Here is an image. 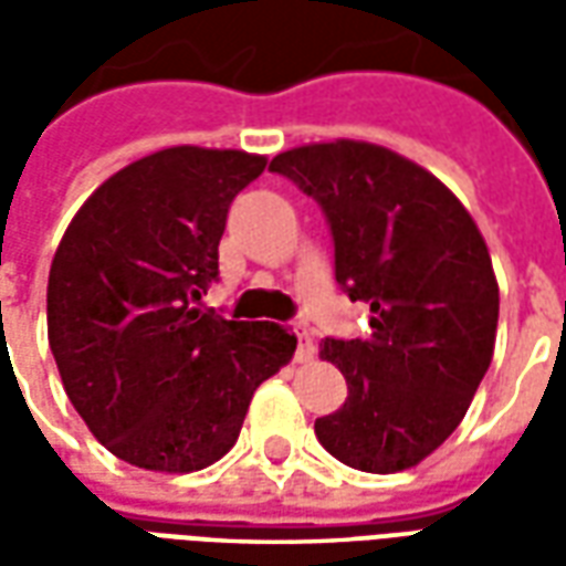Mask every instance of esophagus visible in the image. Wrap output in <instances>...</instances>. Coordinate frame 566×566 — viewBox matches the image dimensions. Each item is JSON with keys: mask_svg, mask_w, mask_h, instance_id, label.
<instances>
[{"mask_svg": "<svg viewBox=\"0 0 566 566\" xmlns=\"http://www.w3.org/2000/svg\"><path fill=\"white\" fill-rule=\"evenodd\" d=\"M315 357V343L306 327H296V364H308Z\"/></svg>", "mask_w": 566, "mask_h": 566, "instance_id": "34e87169", "label": "esophagus"}]
</instances>
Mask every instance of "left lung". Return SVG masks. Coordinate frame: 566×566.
Returning <instances> with one entry per match:
<instances>
[{
	"mask_svg": "<svg viewBox=\"0 0 566 566\" xmlns=\"http://www.w3.org/2000/svg\"><path fill=\"white\" fill-rule=\"evenodd\" d=\"M331 221L336 282L369 306L360 339H324L348 400L315 421L364 473H400L454 433L491 367L500 291L473 214L437 175L373 142H312L272 157Z\"/></svg>",
	"mask_w": 566,
	"mask_h": 566,
	"instance_id": "8db88e82",
	"label": "left lung"
}]
</instances>
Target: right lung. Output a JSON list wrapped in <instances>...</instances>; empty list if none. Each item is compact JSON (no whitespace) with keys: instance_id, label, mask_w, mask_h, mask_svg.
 <instances>
[{"instance_id":"add662e5","label":"right lung","mask_w":566,"mask_h":566,"mask_svg":"<svg viewBox=\"0 0 566 566\" xmlns=\"http://www.w3.org/2000/svg\"><path fill=\"white\" fill-rule=\"evenodd\" d=\"M263 169L248 150H154L105 178L56 245L48 343L72 406L120 461L154 473L221 461L254 391L294 357L279 324L197 308L227 209Z\"/></svg>"}]
</instances>
